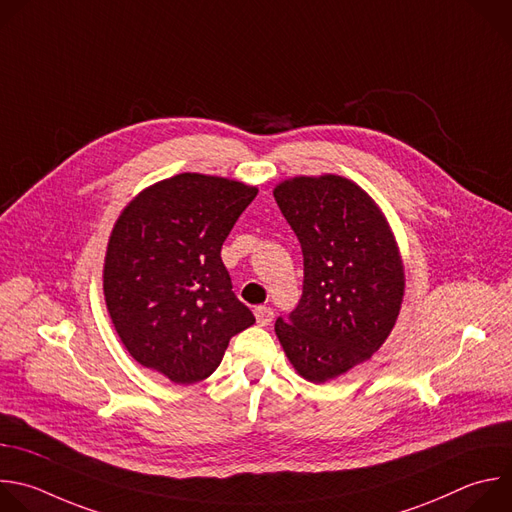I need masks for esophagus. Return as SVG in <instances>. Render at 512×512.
I'll use <instances>...</instances> for the list:
<instances>
[{
	"instance_id": "34e87169",
	"label": "esophagus",
	"mask_w": 512,
	"mask_h": 512,
	"mask_svg": "<svg viewBox=\"0 0 512 512\" xmlns=\"http://www.w3.org/2000/svg\"><path fill=\"white\" fill-rule=\"evenodd\" d=\"M254 315H256V323L260 327H268L272 323V319H274V313H272V309H268V306H256Z\"/></svg>"
}]
</instances>
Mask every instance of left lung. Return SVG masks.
<instances>
[{
  "label": "left lung",
  "instance_id": "left-lung-1",
  "mask_svg": "<svg viewBox=\"0 0 512 512\" xmlns=\"http://www.w3.org/2000/svg\"><path fill=\"white\" fill-rule=\"evenodd\" d=\"M274 199L304 260L298 306L274 331L292 367L325 383L389 337L405 288L401 256L377 203L351 179L292 177Z\"/></svg>",
  "mask_w": 512,
  "mask_h": 512
}]
</instances>
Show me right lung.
Masks as SVG:
<instances>
[{"instance_id":"right-lung-1","label":"right lung","mask_w":512,"mask_h":512,"mask_svg":"<svg viewBox=\"0 0 512 512\" xmlns=\"http://www.w3.org/2000/svg\"><path fill=\"white\" fill-rule=\"evenodd\" d=\"M258 187L179 173L121 212L102 270L107 309L131 357L173 383L210 377L256 323L232 290L222 244Z\"/></svg>"}]
</instances>
